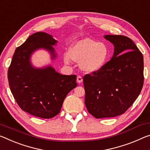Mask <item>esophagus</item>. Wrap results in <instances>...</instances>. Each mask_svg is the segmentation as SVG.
<instances>
[{"label":"esophagus","instance_id":"34e87169","mask_svg":"<svg viewBox=\"0 0 150 150\" xmlns=\"http://www.w3.org/2000/svg\"><path fill=\"white\" fill-rule=\"evenodd\" d=\"M77 81L78 83H81L83 82V78L81 77V76L78 75L77 77Z\"/></svg>","mask_w":150,"mask_h":150}]
</instances>
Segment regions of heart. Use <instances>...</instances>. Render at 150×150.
I'll return each instance as SVG.
<instances>
[{
	"instance_id": "b5f03b06",
	"label": "heart",
	"mask_w": 150,
	"mask_h": 150,
	"mask_svg": "<svg viewBox=\"0 0 150 150\" xmlns=\"http://www.w3.org/2000/svg\"><path fill=\"white\" fill-rule=\"evenodd\" d=\"M109 55V47L105 42L83 38L71 45L69 53L65 54L64 61L66 64H71L73 60L80 63V68L84 72L96 73L105 66Z\"/></svg>"
}]
</instances>
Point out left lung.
Listing matches in <instances>:
<instances>
[{
    "label": "left lung",
    "mask_w": 150,
    "mask_h": 150,
    "mask_svg": "<svg viewBox=\"0 0 150 150\" xmlns=\"http://www.w3.org/2000/svg\"><path fill=\"white\" fill-rule=\"evenodd\" d=\"M114 46L113 55L96 73L83 77L85 103L96 118L122 115L134 103L144 85V57L132 39L106 35Z\"/></svg>",
    "instance_id": "8db88e82"
}]
</instances>
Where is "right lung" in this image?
<instances>
[{
    "mask_svg": "<svg viewBox=\"0 0 150 150\" xmlns=\"http://www.w3.org/2000/svg\"><path fill=\"white\" fill-rule=\"evenodd\" d=\"M57 41L44 32L35 33L16 49L8 70L12 94L23 111L36 117L49 119L60 112L66 96L77 87L75 75H65L51 65L35 67L32 54L39 49L48 51L52 60L57 54Z\"/></svg>",
    "mask_w": 150,
    "mask_h": 150,
    "instance_id": "obj_1",
    "label": "right lung"
}]
</instances>
